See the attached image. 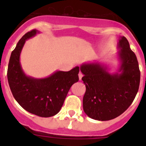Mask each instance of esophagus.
Listing matches in <instances>:
<instances>
[{"instance_id":"obj_1","label":"esophagus","mask_w":146,"mask_h":146,"mask_svg":"<svg viewBox=\"0 0 146 146\" xmlns=\"http://www.w3.org/2000/svg\"><path fill=\"white\" fill-rule=\"evenodd\" d=\"M78 76H79V80H81V79H82V76H83V75H82V73H81V72H80V73H79V74H78Z\"/></svg>"}]
</instances>
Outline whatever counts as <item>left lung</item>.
<instances>
[{"label": "left lung", "instance_id": "8db88e82", "mask_svg": "<svg viewBox=\"0 0 146 146\" xmlns=\"http://www.w3.org/2000/svg\"><path fill=\"white\" fill-rule=\"evenodd\" d=\"M120 66L114 73L99 62L82 64L80 70L86 87L83 110L90 118L108 121L123 114L135 99L139 88V66L136 54L125 36L118 43Z\"/></svg>", "mask_w": 146, "mask_h": 146}]
</instances>
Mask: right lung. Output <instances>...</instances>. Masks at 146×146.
Listing matches in <instances>:
<instances>
[{"mask_svg":"<svg viewBox=\"0 0 146 146\" xmlns=\"http://www.w3.org/2000/svg\"><path fill=\"white\" fill-rule=\"evenodd\" d=\"M39 32L26 33L12 51L8 68V80L13 97L26 111L42 117L56 115L64 104L70 87L79 80V67L69 71L57 70L44 78H34L23 71L20 61L26 40Z\"/></svg>","mask_w":146,"mask_h":146,"instance_id":"1","label":"right lung"}]
</instances>
